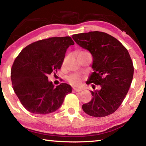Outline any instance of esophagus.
I'll use <instances>...</instances> for the list:
<instances>
[{"mask_svg": "<svg viewBox=\"0 0 146 146\" xmlns=\"http://www.w3.org/2000/svg\"><path fill=\"white\" fill-rule=\"evenodd\" d=\"M74 91H75V92H80V91H82V89H81V88H74Z\"/></svg>", "mask_w": 146, "mask_h": 146, "instance_id": "1", "label": "esophagus"}]
</instances>
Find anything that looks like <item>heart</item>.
Segmentation results:
<instances>
[{
  "mask_svg": "<svg viewBox=\"0 0 146 146\" xmlns=\"http://www.w3.org/2000/svg\"><path fill=\"white\" fill-rule=\"evenodd\" d=\"M88 53L86 51H81L78 53V55H84V54ZM66 62V60H64V62ZM82 77L80 75H78V74H73V75H71L70 76H68V80L69 81V82L73 85H78L80 84L82 82Z\"/></svg>",
  "mask_w": 146,
  "mask_h": 146,
  "instance_id": "heart-1",
  "label": "heart"
}]
</instances>
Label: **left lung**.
Listing matches in <instances>:
<instances>
[{"label":"left lung","mask_w":146,"mask_h":146,"mask_svg":"<svg viewBox=\"0 0 146 146\" xmlns=\"http://www.w3.org/2000/svg\"><path fill=\"white\" fill-rule=\"evenodd\" d=\"M72 38L92 55L94 71L88 84L99 88L91 91L93 98L82 105L83 111L94 117L112 114L124 100L133 80L134 68L129 52L117 38L104 32L75 34Z\"/></svg>","instance_id":"1"}]
</instances>
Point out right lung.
Masks as SVG:
<instances>
[{
  "label": "right lung",
  "mask_w": 146,
  "mask_h": 146,
  "mask_svg": "<svg viewBox=\"0 0 146 146\" xmlns=\"http://www.w3.org/2000/svg\"><path fill=\"white\" fill-rule=\"evenodd\" d=\"M74 44L70 36L44 39L26 46L15 58L11 70L12 86L28 111L39 115L53 113L71 93V86L62 83L55 88L48 76L60 69L66 50Z\"/></svg>",
  "instance_id": "add662e5"
}]
</instances>
